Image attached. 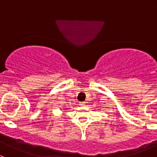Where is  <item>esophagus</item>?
I'll return each instance as SVG.
<instances>
[{"label": "esophagus", "mask_w": 157, "mask_h": 157, "mask_svg": "<svg viewBox=\"0 0 157 157\" xmlns=\"http://www.w3.org/2000/svg\"><path fill=\"white\" fill-rule=\"evenodd\" d=\"M80 106H85V102H80Z\"/></svg>", "instance_id": "obj_1"}]
</instances>
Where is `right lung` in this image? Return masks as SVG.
Instances as JSON below:
<instances>
[{"mask_svg": "<svg viewBox=\"0 0 157 157\" xmlns=\"http://www.w3.org/2000/svg\"><path fill=\"white\" fill-rule=\"evenodd\" d=\"M63 110H64V109H63Z\"/></svg>", "mask_w": 157, "mask_h": 157, "instance_id": "1", "label": "right lung"}]
</instances>
